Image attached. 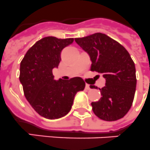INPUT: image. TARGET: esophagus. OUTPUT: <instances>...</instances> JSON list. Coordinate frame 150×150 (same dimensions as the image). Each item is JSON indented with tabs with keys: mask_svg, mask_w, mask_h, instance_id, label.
Returning a JSON list of instances; mask_svg holds the SVG:
<instances>
[{
	"mask_svg": "<svg viewBox=\"0 0 150 150\" xmlns=\"http://www.w3.org/2000/svg\"><path fill=\"white\" fill-rule=\"evenodd\" d=\"M85 88H86V89H88V90H90L91 89V87L88 84H86V85H85Z\"/></svg>",
	"mask_w": 150,
	"mask_h": 150,
	"instance_id": "34e87169",
	"label": "esophagus"
}]
</instances>
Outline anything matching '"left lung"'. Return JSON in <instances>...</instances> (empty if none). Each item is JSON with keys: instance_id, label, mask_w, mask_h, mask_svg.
<instances>
[{"instance_id": "obj_1", "label": "left lung", "mask_w": 150, "mask_h": 150, "mask_svg": "<svg viewBox=\"0 0 150 150\" xmlns=\"http://www.w3.org/2000/svg\"><path fill=\"white\" fill-rule=\"evenodd\" d=\"M75 40L90 56L91 71L106 79L105 86L99 88L101 98L91 103L94 114L106 121L124 117L131 108L137 86L135 64L127 50L101 33Z\"/></svg>"}]
</instances>
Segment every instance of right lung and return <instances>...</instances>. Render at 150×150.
I'll use <instances>...</instances> for the list:
<instances>
[{
    "label": "right lung",
    "instance_id": "obj_1",
    "mask_svg": "<svg viewBox=\"0 0 150 150\" xmlns=\"http://www.w3.org/2000/svg\"><path fill=\"white\" fill-rule=\"evenodd\" d=\"M73 38L47 36L26 52L21 62L20 81L26 100L40 116L54 120L70 111L76 93L85 89L81 78L54 80L52 69L61 61V52Z\"/></svg>",
    "mask_w": 150,
    "mask_h": 150
}]
</instances>
